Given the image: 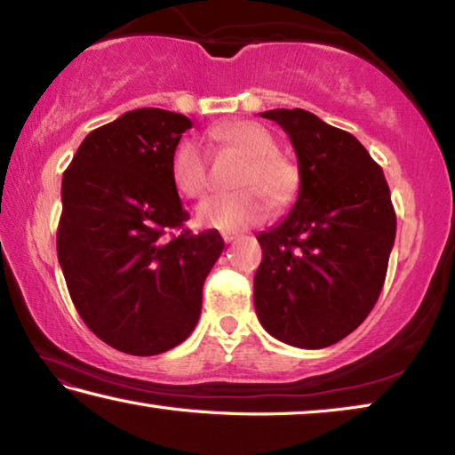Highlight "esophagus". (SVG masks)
I'll return each instance as SVG.
<instances>
[{
    "label": "esophagus",
    "mask_w": 455,
    "mask_h": 455,
    "mask_svg": "<svg viewBox=\"0 0 455 455\" xmlns=\"http://www.w3.org/2000/svg\"><path fill=\"white\" fill-rule=\"evenodd\" d=\"M222 241L225 243H233L235 238H238V233H235V230H222Z\"/></svg>",
    "instance_id": "1"
}]
</instances>
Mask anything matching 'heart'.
Here are the masks:
<instances>
[{
    "instance_id": "obj_1",
    "label": "heart",
    "mask_w": 455,
    "mask_h": 455,
    "mask_svg": "<svg viewBox=\"0 0 455 455\" xmlns=\"http://www.w3.org/2000/svg\"><path fill=\"white\" fill-rule=\"evenodd\" d=\"M212 140L246 156L236 179L243 188L204 198L196 209L200 225L238 230L265 220L271 212V203L284 206L295 198L297 168L276 152L275 138L267 128L251 120H230L212 130ZM168 174L179 195L187 198L203 195L209 187V166L203 146L192 138L179 140L171 154Z\"/></svg>"
}]
</instances>
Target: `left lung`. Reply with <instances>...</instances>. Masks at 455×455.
<instances>
[{
    "label": "left lung",
    "instance_id": "obj_1",
    "mask_svg": "<svg viewBox=\"0 0 455 455\" xmlns=\"http://www.w3.org/2000/svg\"><path fill=\"white\" fill-rule=\"evenodd\" d=\"M299 160V195L281 225L257 235L260 325L301 349L329 347L371 313L395 241V211L381 166L355 136L315 114L268 110Z\"/></svg>",
    "mask_w": 455,
    "mask_h": 455
}]
</instances>
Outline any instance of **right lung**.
<instances>
[{
    "instance_id": "1",
    "label": "right lung",
    "mask_w": 455,
    "mask_h": 455,
    "mask_svg": "<svg viewBox=\"0 0 455 455\" xmlns=\"http://www.w3.org/2000/svg\"><path fill=\"white\" fill-rule=\"evenodd\" d=\"M192 122L160 108L122 114L84 138L61 179L58 260L92 333L158 355L195 331L203 284L225 241L195 235L168 163ZM172 228L179 235L166 237Z\"/></svg>"
}]
</instances>
